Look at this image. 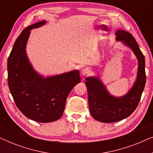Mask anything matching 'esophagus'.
Segmentation results:
<instances>
[{
	"instance_id": "34e87169",
	"label": "esophagus",
	"mask_w": 153,
	"mask_h": 153,
	"mask_svg": "<svg viewBox=\"0 0 153 153\" xmlns=\"http://www.w3.org/2000/svg\"><path fill=\"white\" fill-rule=\"evenodd\" d=\"M91 72V70L88 68H83V69H82V70H81V74H82V75H83V76H85V75H87V74H89Z\"/></svg>"
}]
</instances>
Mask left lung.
Instances as JSON below:
<instances>
[{"instance_id": "left-lung-1", "label": "left lung", "mask_w": 153, "mask_h": 153, "mask_svg": "<svg viewBox=\"0 0 153 153\" xmlns=\"http://www.w3.org/2000/svg\"><path fill=\"white\" fill-rule=\"evenodd\" d=\"M116 35V40L123 41L137 56L139 61L137 78L130 91L121 97L111 95L98 78L85 79L90 112L95 120L102 123L118 122L130 116L139 103L146 85L145 57L134 37L123 30H118Z\"/></svg>"}]
</instances>
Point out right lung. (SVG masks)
Instances as JSON below:
<instances>
[{"label":"right lung","mask_w":153,"mask_h":153,"mask_svg":"<svg viewBox=\"0 0 153 153\" xmlns=\"http://www.w3.org/2000/svg\"><path fill=\"white\" fill-rule=\"evenodd\" d=\"M45 23L42 21L25 28L7 59L8 86L16 106L27 118L39 123L58 120L63 114L69 93L81 81L78 70L45 79L33 69L26 45L31 29Z\"/></svg>","instance_id":"right-lung-1"}]
</instances>
